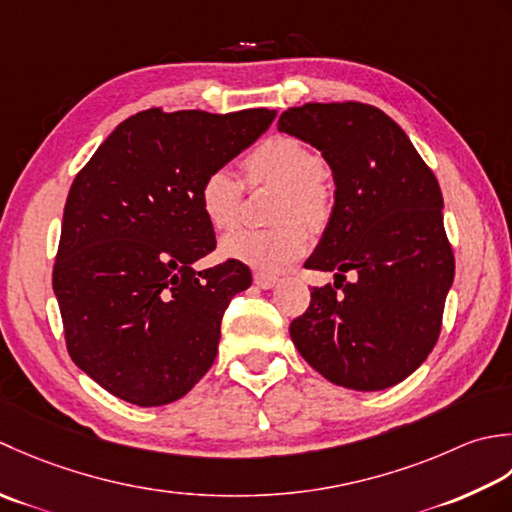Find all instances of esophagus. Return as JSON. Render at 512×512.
<instances>
[{
	"instance_id": "34e87169",
	"label": "esophagus",
	"mask_w": 512,
	"mask_h": 512,
	"mask_svg": "<svg viewBox=\"0 0 512 512\" xmlns=\"http://www.w3.org/2000/svg\"><path fill=\"white\" fill-rule=\"evenodd\" d=\"M254 283L260 287V289H271L276 283H278V276L274 274H265V271H256L254 274Z\"/></svg>"
}]
</instances>
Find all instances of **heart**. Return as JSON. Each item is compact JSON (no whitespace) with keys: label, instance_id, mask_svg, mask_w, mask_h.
Segmentation results:
<instances>
[{"label":"heart","instance_id":"obj_1","mask_svg":"<svg viewBox=\"0 0 512 512\" xmlns=\"http://www.w3.org/2000/svg\"><path fill=\"white\" fill-rule=\"evenodd\" d=\"M249 187L278 185L280 192L271 210L274 227L241 229L227 236L221 252L263 271H280L298 260L309 247V229H322L333 212V192L325 176V161L311 145L289 134L260 141L243 159ZM245 185L236 176L216 168L198 185V207L207 225L216 232H232L243 216ZM302 222L306 224L301 225Z\"/></svg>","mask_w":512,"mask_h":512}]
</instances>
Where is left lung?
<instances>
[{
    "mask_svg": "<svg viewBox=\"0 0 512 512\" xmlns=\"http://www.w3.org/2000/svg\"><path fill=\"white\" fill-rule=\"evenodd\" d=\"M278 130L314 145L336 181L307 269L336 271L289 325L300 356L338 387L382 391L420 367L442 329L455 276L442 192L404 130L360 101L305 103ZM357 278L346 283V271Z\"/></svg>",
    "mask_w": 512,
    "mask_h": 512,
    "instance_id": "left-lung-1",
    "label": "left lung"
}]
</instances>
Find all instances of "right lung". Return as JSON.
Instances as JSON below:
<instances>
[{
	"label": "right lung",
	"mask_w": 512,
	"mask_h": 512,
	"mask_svg": "<svg viewBox=\"0 0 512 512\" xmlns=\"http://www.w3.org/2000/svg\"><path fill=\"white\" fill-rule=\"evenodd\" d=\"M274 117L267 108L143 110L75 176L52 289L72 362L108 393L161 406L210 371L225 309L252 285V271L232 258L192 269L216 249L198 185Z\"/></svg>",
	"instance_id": "right-lung-1"
}]
</instances>
